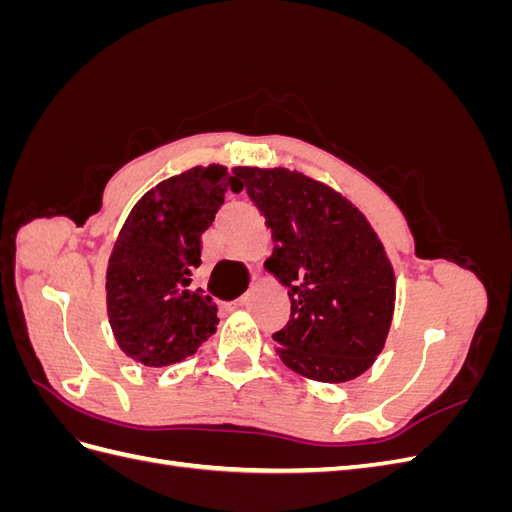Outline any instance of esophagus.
I'll use <instances>...</instances> for the list:
<instances>
[{"label": "esophagus", "mask_w": 512, "mask_h": 512, "mask_svg": "<svg viewBox=\"0 0 512 512\" xmlns=\"http://www.w3.org/2000/svg\"><path fill=\"white\" fill-rule=\"evenodd\" d=\"M247 301H250V297H247V294H243V297H239L237 301H232L230 305L232 307H243V305H247Z\"/></svg>", "instance_id": "esophagus-1"}]
</instances>
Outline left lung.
<instances>
[{
    "label": "left lung",
    "instance_id": "left-lung-1",
    "mask_svg": "<svg viewBox=\"0 0 512 512\" xmlns=\"http://www.w3.org/2000/svg\"><path fill=\"white\" fill-rule=\"evenodd\" d=\"M271 228L265 269L288 288L290 320L277 354L318 382L361 376L382 352L395 275L365 215L329 185L288 168L232 170Z\"/></svg>",
    "mask_w": 512,
    "mask_h": 512
}]
</instances>
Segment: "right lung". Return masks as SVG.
I'll list each match as a JSON object with an SVG mask.
<instances>
[{"mask_svg": "<svg viewBox=\"0 0 512 512\" xmlns=\"http://www.w3.org/2000/svg\"><path fill=\"white\" fill-rule=\"evenodd\" d=\"M243 190L226 166H194L151 188L130 211L106 271V309L119 348L147 367L192 356L218 331V305L190 288L200 235L224 194Z\"/></svg>", "mask_w": 512, "mask_h": 512, "instance_id": "1", "label": "right lung"}]
</instances>
